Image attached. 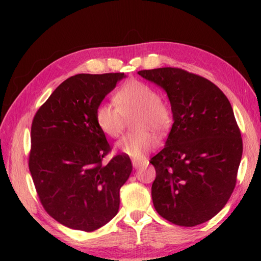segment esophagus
<instances>
[{"instance_id":"34e87169","label":"esophagus","mask_w":261,"mask_h":261,"mask_svg":"<svg viewBox=\"0 0 261 261\" xmlns=\"http://www.w3.org/2000/svg\"><path fill=\"white\" fill-rule=\"evenodd\" d=\"M143 163H144V161H141V160H136V159L132 160V166H134L135 168H139L141 165H143Z\"/></svg>"}]
</instances>
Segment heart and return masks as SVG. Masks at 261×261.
Segmentation results:
<instances>
[{"instance_id": "b5f03b06", "label": "heart", "mask_w": 261, "mask_h": 261, "mask_svg": "<svg viewBox=\"0 0 261 261\" xmlns=\"http://www.w3.org/2000/svg\"><path fill=\"white\" fill-rule=\"evenodd\" d=\"M114 105L101 103L95 110V122L101 132L117 138L124 129L126 120L135 115L132 127L136 132L123 137L116 143L118 152L134 159H141L156 146L151 132L161 135L171 124L173 115L155 88L147 83L131 79L115 92Z\"/></svg>"}]
</instances>
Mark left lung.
Returning <instances> with one entry per match:
<instances>
[{"instance_id":"obj_1","label":"left lung","mask_w":261,"mask_h":261,"mask_svg":"<svg viewBox=\"0 0 261 261\" xmlns=\"http://www.w3.org/2000/svg\"><path fill=\"white\" fill-rule=\"evenodd\" d=\"M167 92L174 124L151 159L154 208L182 227L211 220L235 189L243 141L231 105L220 88L179 68L138 71Z\"/></svg>"}]
</instances>
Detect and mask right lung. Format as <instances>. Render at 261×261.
Instances as JSON below:
<instances>
[{
  "label": "right lung",
  "mask_w": 261,
  "mask_h": 261,
  "mask_svg": "<svg viewBox=\"0 0 261 261\" xmlns=\"http://www.w3.org/2000/svg\"><path fill=\"white\" fill-rule=\"evenodd\" d=\"M124 73H79L64 81L38 109L31 126L29 168L43 208L63 226L93 231L120 207L132 171L129 155L112 151L95 110Z\"/></svg>",
  "instance_id": "obj_1"
}]
</instances>
